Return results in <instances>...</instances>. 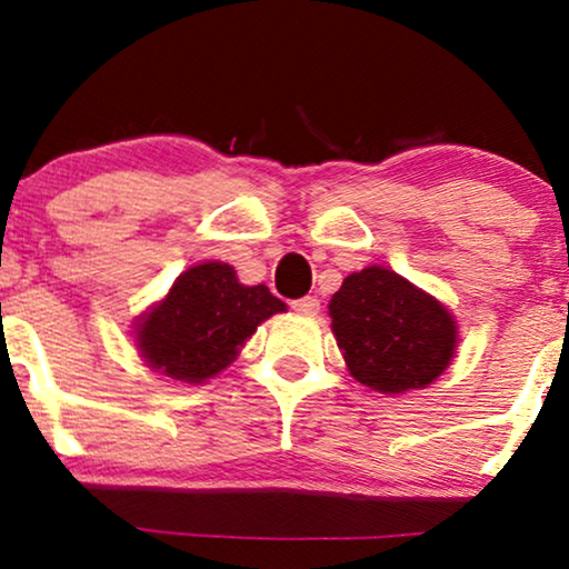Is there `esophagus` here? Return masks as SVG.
I'll return each mask as SVG.
<instances>
[{
    "mask_svg": "<svg viewBox=\"0 0 569 569\" xmlns=\"http://www.w3.org/2000/svg\"><path fill=\"white\" fill-rule=\"evenodd\" d=\"M292 310H298V313H306V316H316L318 310H321V300L313 298V295H306V298H298L290 302Z\"/></svg>",
    "mask_w": 569,
    "mask_h": 569,
    "instance_id": "esophagus-1",
    "label": "esophagus"
}]
</instances>
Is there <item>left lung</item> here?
I'll list each match as a JSON object with an SVG mask.
<instances>
[{
    "label": "left lung",
    "mask_w": 569,
    "mask_h": 569,
    "mask_svg": "<svg viewBox=\"0 0 569 569\" xmlns=\"http://www.w3.org/2000/svg\"><path fill=\"white\" fill-rule=\"evenodd\" d=\"M329 316L352 378L378 393L430 386L458 345L448 308L383 267L349 274L329 302Z\"/></svg>",
    "instance_id": "left-lung-1"
}]
</instances>
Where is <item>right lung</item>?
<instances>
[{
    "instance_id": "1",
    "label": "right lung",
    "mask_w": 569,
    "mask_h": 569,
    "mask_svg": "<svg viewBox=\"0 0 569 569\" xmlns=\"http://www.w3.org/2000/svg\"><path fill=\"white\" fill-rule=\"evenodd\" d=\"M282 310L269 287L240 284L230 263L207 261L186 269L137 323V347L160 376L204 383L236 360L256 326Z\"/></svg>"
}]
</instances>
